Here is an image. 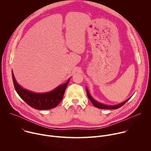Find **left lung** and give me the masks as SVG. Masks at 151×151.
<instances>
[{"instance_id":"left-lung-1","label":"left lung","mask_w":151,"mask_h":151,"mask_svg":"<svg viewBox=\"0 0 151 151\" xmlns=\"http://www.w3.org/2000/svg\"><path fill=\"white\" fill-rule=\"evenodd\" d=\"M87 96L89 98L90 100L91 101V102L93 103V104L97 107V108H99V109H118L120 107L122 106L128 100V99H127L126 101L121 103H119L118 104H116V105H114V106H109V105H106V104H102V103H100L98 101H97L96 100H95L90 95L89 91L88 90H87Z\"/></svg>"}]
</instances>
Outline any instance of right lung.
<instances>
[{
  "instance_id": "obj_1",
  "label": "right lung",
  "mask_w": 151,
  "mask_h": 151,
  "mask_svg": "<svg viewBox=\"0 0 151 151\" xmlns=\"http://www.w3.org/2000/svg\"><path fill=\"white\" fill-rule=\"evenodd\" d=\"M15 89L19 95L27 104L37 110H47L55 107L63 99L64 91L69 83L68 82L61 85L55 90L46 93H35L24 89L18 84L12 74Z\"/></svg>"
}]
</instances>
